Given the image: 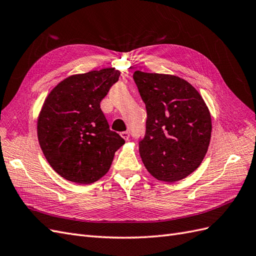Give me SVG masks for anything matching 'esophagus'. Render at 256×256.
Instances as JSON below:
<instances>
[{
    "label": "esophagus",
    "mask_w": 256,
    "mask_h": 256,
    "mask_svg": "<svg viewBox=\"0 0 256 256\" xmlns=\"http://www.w3.org/2000/svg\"><path fill=\"white\" fill-rule=\"evenodd\" d=\"M120 136L124 138V140L128 141L129 140V132L128 131H124V132H120Z\"/></svg>",
    "instance_id": "34e87169"
}]
</instances>
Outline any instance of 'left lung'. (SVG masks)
I'll return each instance as SVG.
<instances>
[{
  "mask_svg": "<svg viewBox=\"0 0 256 256\" xmlns=\"http://www.w3.org/2000/svg\"><path fill=\"white\" fill-rule=\"evenodd\" d=\"M134 80L147 111L138 142L145 168L158 180L174 182L202 164L212 136V118L200 92L180 76L136 70Z\"/></svg>",
  "mask_w": 256,
  "mask_h": 256,
  "instance_id": "1",
  "label": "left lung"
}]
</instances>
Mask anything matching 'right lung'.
Listing matches in <instances>:
<instances>
[{
	"instance_id": "obj_1",
	"label": "right lung",
	"mask_w": 256,
	"mask_h": 256,
	"mask_svg": "<svg viewBox=\"0 0 256 256\" xmlns=\"http://www.w3.org/2000/svg\"><path fill=\"white\" fill-rule=\"evenodd\" d=\"M120 72L104 68L74 74L60 82L46 98L37 120V136L49 164L76 184L100 180L125 140L110 130L100 102Z\"/></svg>"
}]
</instances>
